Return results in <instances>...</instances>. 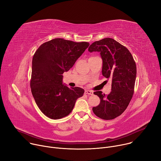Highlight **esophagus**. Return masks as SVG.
Instances as JSON below:
<instances>
[{
  "mask_svg": "<svg viewBox=\"0 0 161 161\" xmlns=\"http://www.w3.org/2000/svg\"><path fill=\"white\" fill-rule=\"evenodd\" d=\"M85 93L88 95H93V92L91 90H86L85 91Z\"/></svg>",
  "mask_w": 161,
  "mask_h": 161,
  "instance_id": "esophagus-1",
  "label": "esophagus"
}]
</instances>
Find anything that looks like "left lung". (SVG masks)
<instances>
[{
  "label": "left lung",
  "instance_id": "left-lung-1",
  "mask_svg": "<svg viewBox=\"0 0 161 161\" xmlns=\"http://www.w3.org/2000/svg\"><path fill=\"white\" fill-rule=\"evenodd\" d=\"M88 52L100 53L102 74L112 81L109 94L106 95L101 91L94 92L101 101L92 108L93 112L102 119H114L126 109L132 97L136 77L135 61L127 48L109 37L93 42Z\"/></svg>",
  "mask_w": 161,
  "mask_h": 161
}]
</instances>
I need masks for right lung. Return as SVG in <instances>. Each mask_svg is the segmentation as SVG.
Instances as JSON below:
<instances>
[{"mask_svg": "<svg viewBox=\"0 0 161 161\" xmlns=\"http://www.w3.org/2000/svg\"><path fill=\"white\" fill-rule=\"evenodd\" d=\"M87 42H76L62 38L42 44L32 64L31 88L36 104L46 116L60 119L69 114L85 90L62 83L63 73L74 65L88 47Z\"/></svg>", "mask_w": 161, "mask_h": 161, "instance_id": "add662e5", "label": "right lung"}]
</instances>
